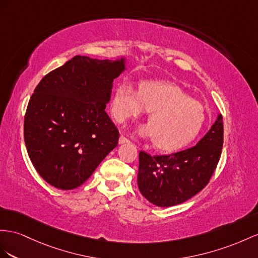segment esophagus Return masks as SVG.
<instances>
[{"label":"esophagus","instance_id":"obj_1","mask_svg":"<svg viewBox=\"0 0 258 258\" xmlns=\"http://www.w3.org/2000/svg\"><path fill=\"white\" fill-rule=\"evenodd\" d=\"M127 143H130V141L127 140L126 137H124V136H120V138H118V144H127Z\"/></svg>","mask_w":258,"mask_h":258}]
</instances>
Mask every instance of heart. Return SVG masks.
Here are the masks:
<instances>
[{"label":"heart","mask_w":258,"mask_h":258,"mask_svg":"<svg viewBox=\"0 0 258 258\" xmlns=\"http://www.w3.org/2000/svg\"><path fill=\"white\" fill-rule=\"evenodd\" d=\"M110 109L120 124L149 112V124L140 127L138 134L154 140L155 146L163 151L187 146L201 133L206 120L200 102L189 99L179 86L160 81H144L138 90L128 83L118 84Z\"/></svg>","instance_id":"b5f03b06"}]
</instances>
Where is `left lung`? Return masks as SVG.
<instances>
[{
  "mask_svg": "<svg viewBox=\"0 0 258 258\" xmlns=\"http://www.w3.org/2000/svg\"><path fill=\"white\" fill-rule=\"evenodd\" d=\"M222 115L194 147L172 155L150 156L141 151L137 184L143 196L158 207L186 202L207 185L220 159Z\"/></svg>",
  "mask_w": 258,
  "mask_h": 258,
  "instance_id": "1",
  "label": "left lung"
}]
</instances>
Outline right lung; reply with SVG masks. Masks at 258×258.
<instances>
[{"label":"right lung","instance_id":"obj_1","mask_svg":"<svg viewBox=\"0 0 258 258\" xmlns=\"http://www.w3.org/2000/svg\"><path fill=\"white\" fill-rule=\"evenodd\" d=\"M125 62L76 55L38 84L24 137L32 164L50 185L81 186L117 146L118 131L104 109Z\"/></svg>","mask_w":258,"mask_h":258}]
</instances>
